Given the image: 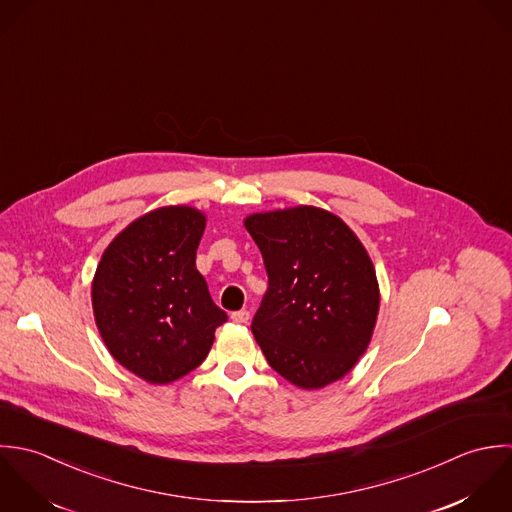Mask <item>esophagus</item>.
Returning a JSON list of instances; mask_svg holds the SVG:
<instances>
[{
    "instance_id": "esophagus-1",
    "label": "esophagus",
    "mask_w": 512,
    "mask_h": 512,
    "mask_svg": "<svg viewBox=\"0 0 512 512\" xmlns=\"http://www.w3.org/2000/svg\"><path fill=\"white\" fill-rule=\"evenodd\" d=\"M231 318H233V322H239V324H245V322H249V318H251V314H249V310H245V308H241V310H235V312H231Z\"/></svg>"
}]
</instances>
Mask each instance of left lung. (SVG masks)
I'll list each match as a JSON object with an SVG mask.
<instances>
[{"mask_svg":"<svg viewBox=\"0 0 512 512\" xmlns=\"http://www.w3.org/2000/svg\"><path fill=\"white\" fill-rule=\"evenodd\" d=\"M245 227L269 277L251 322L267 362L305 390L340 380L366 352L380 307L364 245L340 217L310 205L255 213Z\"/></svg>","mask_w":512,"mask_h":512,"instance_id":"obj_1","label":"left lung"}]
</instances>
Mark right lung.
<instances>
[{"label":"right lung","mask_w":512,"mask_h":512,"mask_svg":"<svg viewBox=\"0 0 512 512\" xmlns=\"http://www.w3.org/2000/svg\"><path fill=\"white\" fill-rule=\"evenodd\" d=\"M205 217L194 207L150 211L104 251L93 310L108 352L150 384L174 382L207 356L227 312L213 303L196 251Z\"/></svg>","instance_id":"right-lung-1"}]
</instances>
